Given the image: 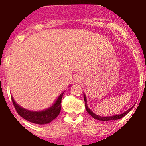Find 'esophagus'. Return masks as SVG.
I'll return each mask as SVG.
<instances>
[{
    "mask_svg": "<svg viewBox=\"0 0 146 146\" xmlns=\"http://www.w3.org/2000/svg\"><path fill=\"white\" fill-rule=\"evenodd\" d=\"M74 82H79L81 80H80V77H78V76H75V77H74Z\"/></svg>",
    "mask_w": 146,
    "mask_h": 146,
    "instance_id": "34e87169",
    "label": "esophagus"
}]
</instances>
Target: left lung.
<instances>
[{
  "label": "left lung",
  "instance_id": "1",
  "mask_svg": "<svg viewBox=\"0 0 146 146\" xmlns=\"http://www.w3.org/2000/svg\"><path fill=\"white\" fill-rule=\"evenodd\" d=\"M83 96H84V101H85V104H86V109L87 110L88 113L91 116H92L93 118H95L96 120H99V121H115V120H118L120 118H122L123 117H124L127 113H129V112L131 110L133 107H131V108L128 110H126V112L124 113H121V114L119 115H112V116H100V115H97L95 113H93L91 111V110L89 109L88 107V104H87V99H86V96L85 95V94H83Z\"/></svg>",
  "mask_w": 146,
  "mask_h": 146
}]
</instances>
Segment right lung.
I'll use <instances>...</instances> for the list:
<instances>
[{"label":"right lung","instance_id":"1","mask_svg":"<svg viewBox=\"0 0 146 146\" xmlns=\"http://www.w3.org/2000/svg\"><path fill=\"white\" fill-rule=\"evenodd\" d=\"M63 94L64 92L59 95L52 106L39 111H32L22 108L15 101L12 96H11V100L15 110L22 118L27 120L29 122L36 124H47L53 121L60 113L61 110V99L63 97Z\"/></svg>","mask_w":146,"mask_h":146}]
</instances>
